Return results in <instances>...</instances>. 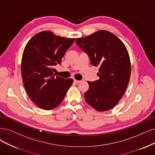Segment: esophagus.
<instances>
[{
  "label": "esophagus",
  "instance_id": "esophagus-1",
  "mask_svg": "<svg viewBox=\"0 0 155 155\" xmlns=\"http://www.w3.org/2000/svg\"><path fill=\"white\" fill-rule=\"evenodd\" d=\"M74 82L76 83V84H78V83L81 82V81H77V80L74 79Z\"/></svg>",
  "mask_w": 155,
  "mask_h": 155
}]
</instances>
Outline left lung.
Masks as SVG:
<instances>
[{"mask_svg": "<svg viewBox=\"0 0 155 155\" xmlns=\"http://www.w3.org/2000/svg\"><path fill=\"white\" fill-rule=\"evenodd\" d=\"M75 43L86 54L93 66H99V80L87 82L84 98L95 110L111 109L121 100L129 82L131 64L123 43L112 33L101 30L89 36L77 38Z\"/></svg>", "mask_w": 155, "mask_h": 155, "instance_id": "left-lung-1", "label": "left lung"}]
</instances>
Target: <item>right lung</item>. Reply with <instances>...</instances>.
Segmentation results:
<instances>
[{
    "label": "right lung",
    "mask_w": 155,
    "mask_h": 155,
    "mask_svg": "<svg viewBox=\"0 0 155 155\" xmlns=\"http://www.w3.org/2000/svg\"><path fill=\"white\" fill-rule=\"evenodd\" d=\"M74 41L43 31L26 45L21 59L23 83L27 94L39 108L51 110L64 99L73 79L55 77L54 67L61 64L62 57Z\"/></svg>",
    "instance_id": "add662e5"
}]
</instances>
